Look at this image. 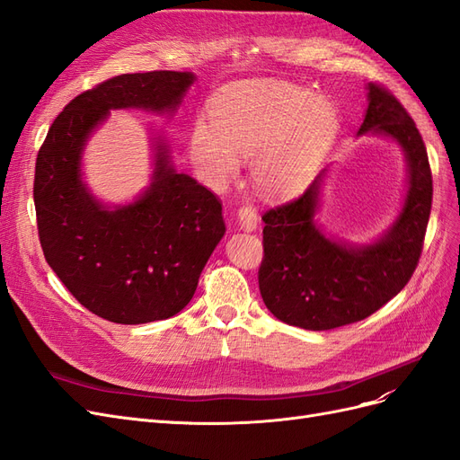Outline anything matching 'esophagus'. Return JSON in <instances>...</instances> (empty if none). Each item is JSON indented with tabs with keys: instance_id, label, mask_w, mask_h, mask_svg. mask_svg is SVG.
Returning <instances> with one entry per match:
<instances>
[{
	"instance_id": "1",
	"label": "esophagus",
	"mask_w": 460,
	"mask_h": 460,
	"mask_svg": "<svg viewBox=\"0 0 460 460\" xmlns=\"http://www.w3.org/2000/svg\"><path fill=\"white\" fill-rule=\"evenodd\" d=\"M238 222H240V226L245 230H255L259 225L257 208L252 203H243L238 208Z\"/></svg>"
}]
</instances>
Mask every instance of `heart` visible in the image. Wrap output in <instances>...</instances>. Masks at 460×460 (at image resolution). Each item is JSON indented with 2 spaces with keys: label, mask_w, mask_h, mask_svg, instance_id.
<instances>
[{
  "label": "heart",
  "mask_w": 460,
  "mask_h": 460,
  "mask_svg": "<svg viewBox=\"0 0 460 460\" xmlns=\"http://www.w3.org/2000/svg\"><path fill=\"white\" fill-rule=\"evenodd\" d=\"M208 117L193 122L190 159L211 188L238 176L252 155L255 186L272 198L297 193L314 178L340 130L328 97L286 80L253 78L222 86L208 100Z\"/></svg>",
  "instance_id": "obj_1"
}]
</instances>
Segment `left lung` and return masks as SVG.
Segmentation results:
<instances>
[{
	"label": "left lung",
	"instance_id": "1",
	"mask_svg": "<svg viewBox=\"0 0 460 460\" xmlns=\"http://www.w3.org/2000/svg\"><path fill=\"white\" fill-rule=\"evenodd\" d=\"M394 137L409 163V191L395 225L378 242L349 245L314 225L324 171L299 198L262 215L264 257L259 289L282 323L332 330L358 323L395 297L419 264L431 208V171L422 136L397 97L368 84V109L358 134Z\"/></svg>",
	"mask_w": 460,
	"mask_h": 460
}]
</instances>
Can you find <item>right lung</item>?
<instances>
[{
	"mask_svg": "<svg viewBox=\"0 0 460 460\" xmlns=\"http://www.w3.org/2000/svg\"><path fill=\"white\" fill-rule=\"evenodd\" d=\"M193 80L176 71L109 78L61 111L38 151L34 205L44 257L80 305L111 323L146 324L182 311L226 226L220 199L176 172L163 142L147 191L117 208L90 196L80 153L111 109L172 113Z\"/></svg>",
	"mask_w": 460,
	"mask_h": 460,
	"instance_id": "1",
	"label": "right lung"
}]
</instances>
